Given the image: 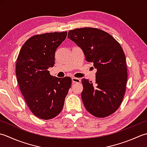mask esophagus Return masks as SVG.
Masks as SVG:
<instances>
[{"label":"esophagus","mask_w":147,"mask_h":147,"mask_svg":"<svg viewBox=\"0 0 147 147\" xmlns=\"http://www.w3.org/2000/svg\"><path fill=\"white\" fill-rule=\"evenodd\" d=\"M71 81H72V83H79L80 82V80L78 78H76V77H72L71 78Z\"/></svg>","instance_id":"esophagus-1"}]
</instances>
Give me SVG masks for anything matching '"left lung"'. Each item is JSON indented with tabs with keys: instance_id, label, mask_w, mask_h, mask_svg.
<instances>
[{
	"instance_id": "8db88e82",
	"label": "left lung",
	"mask_w": 147,
	"mask_h": 147,
	"mask_svg": "<svg viewBox=\"0 0 147 147\" xmlns=\"http://www.w3.org/2000/svg\"><path fill=\"white\" fill-rule=\"evenodd\" d=\"M68 37L80 47L86 60L93 63L97 70L94 86L82 79L85 108L97 117L111 115L121 105L126 87L127 66L122 47L111 35L94 28L72 30Z\"/></svg>"
}]
</instances>
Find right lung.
I'll return each mask as SVG.
<instances>
[{
    "label": "right lung",
    "instance_id": "right-lung-1",
    "mask_svg": "<svg viewBox=\"0 0 147 147\" xmlns=\"http://www.w3.org/2000/svg\"><path fill=\"white\" fill-rule=\"evenodd\" d=\"M67 32L34 35L26 40L17 59L16 74L20 90L30 110L48 120L61 112L71 84L69 77L58 78L47 70L55 63V52Z\"/></svg>",
    "mask_w": 147,
    "mask_h": 147
}]
</instances>
